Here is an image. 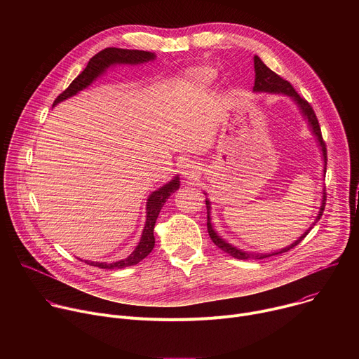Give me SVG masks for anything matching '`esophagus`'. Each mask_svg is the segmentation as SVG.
I'll return each mask as SVG.
<instances>
[{"instance_id":"34e87169","label":"esophagus","mask_w":359,"mask_h":359,"mask_svg":"<svg viewBox=\"0 0 359 359\" xmlns=\"http://www.w3.org/2000/svg\"><path fill=\"white\" fill-rule=\"evenodd\" d=\"M182 175L189 180H196L200 176V166L191 161H187L182 165Z\"/></svg>"}]
</instances>
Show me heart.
I'll return each instance as SVG.
<instances>
[{"mask_svg": "<svg viewBox=\"0 0 359 359\" xmlns=\"http://www.w3.org/2000/svg\"><path fill=\"white\" fill-rule=\"evenodd\" d=\"M216 79V72L208 67H200V68H193L189 69L183 75V82L191 88L197 89H204L213 85Z\"/></svg>", "mask_w": 359, "mask_h": 359, "instance_id": "heart-1", "label": "heart"}]
</instances>
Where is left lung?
Wrapping results in <instances>:
<instances>
[{"label":"left lung","mask_w":359,"mask_h":359,"mask_svg":"<svg viewBox=\"0 0 359 359\" xmlns=\"http://www.w3.org/2000/svg\"><path fill=\"white\" fill-rule=\"evenodd\" d=\"M254 71H255V81H254V88L252 90L254 92H269V93H284L290 97H292V100L295 102V104L298 105L302 116L309 121V125L313 130V133L317 136V140L321 146V150H323V156H324V173L327 172V144L323 139V135H321V128H320V123H318V119L316 116V112L314 109L311 108V105L306 102L304 97H301L295 89L292 88V85L283 79L280 75H277L276 72H273L257 55L254 57ZM325 201H327V193L324 190L323 193V203H321V208H320V212H318V216L316 219V222L313 223V226H316V223L321 219L323 213H324V209H325ZM206 206H208V231H209V236L212 238V241L220 248L223 250L224 252L230 254L231 257L234 259H238V260H248V259H254V260H262V259H266V257H271V255H277V254H281V252H287L288 250L294 248L297 244H299L304 237L310 233V230L313 229V226L306 230L297 241H294L291 245L280 250V251H273V252H269V254H260V252H247V251H243L231 244H229L227 241H224L213 229L212 226V219H210V201L206 200Z\"/></svg>","instance_id":"1"}]
</instances>
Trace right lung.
I'll return each mask as SVG.
<instances>
[{
	"instance_id": "add662e5",
	"label": "right lung",
	"mask_w": 359,
	"mask_h": 359,
	"mask_svg": "<svg viewBox=\"0 0 359 359\" xmlns=\"http://www.w3.org/2000/svg\"><path fill=\"white\" fill-rule=\"evenodd\" d=\"M155 54L147 53V50H139V49H122V48H105L97 53L95 57H92L86 65V68L71 82V85L57 96L54 100V105L60 104V102L76 95L79 90L88 88L99 75L104 74L107 68L115 64H129V65H137L147 61L155 60ZM180 186L179 176H176L172 182L162 186L156 191H153L146 204V223L144 229L140 237L139 244L136 248L128 255L126 259L115 262V263H97V262H85L89 266L107 269V270H115V269H125L129 266H135L139 262H142L146 255L155 247V236H153V229H155L156 219L163 208V204L169 198L172 193H175Z\"/></svg>"
}]
</instances>
